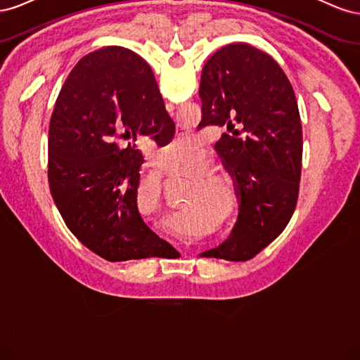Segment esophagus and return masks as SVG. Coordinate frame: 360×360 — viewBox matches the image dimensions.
Masks as SVG:
<instances>
[{
	"label": "esophagus",
	"mask_w": 360,
	"mask_h": 360,
	"mask_svg": "<svg viewBox=\"0 0 360 360\" xmlns=\"http://www.w3.org/2000/svg\"><path fill=\"white\" fill-rule=\"evenodd\" d=\"M167 110H168V111H169V112H171V111H172V110H174V105H172V103H169V102H168V103H167Z\"/></svg>",
	"instance_id": "esophagus-1"
}]
</instances>
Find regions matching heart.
I'll list each match as a JSON object with an SVG mask.
<instances>
[{
    "label": "heart",
    "mask_w": 360,
    "mask_h": 360,
    "mask_svg": "<svg viewBox=\"0 0 360 360\" xmlns=\"http://www.w3.org/2000/svg\"><path fill=\"white\" fill-rule=\"evenodd\" d=\"M192 144H193V138L192 136H189V138H184V136L176 138V139L172 141L171 147L165 151V156L172 155L174 156V163H177L180 160V156L183 153V150L186 148V147H192ZM167 226H168L169 231H177L176 222H168Z\"/></svg>",
    "instance_id": "b5f03b06"
}]
</instances>
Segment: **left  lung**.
I'll use <instances>...</instances> for the list:
<instances>
[{"label":"left lung","mask_w":360,"mask_h":360,"mask_svg":"<svg viewBox=\"0 0 360 360\" xmlns=\"http://www.w3.org/2000/svg\"><path fill=\"white\" fill-rule=\"evenodd\" d=\"M201 123L231 130L216 143L242 197L226 242L202 255L248 261L285 230L299 197L303 135L296 96L269 53L233 43L201 73Z\"/></svg>","instance_id":"left-lung-1"}]
</instances>
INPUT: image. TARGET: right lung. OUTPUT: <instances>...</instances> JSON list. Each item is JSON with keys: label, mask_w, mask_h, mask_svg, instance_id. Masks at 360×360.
<instances>
[{"label": "right lung", "mask_w": 360, "mask_h": 360, "mask_svg": "<svg viewBox=\"0 0 360 360\" xmlns=\"http://www.w3.org/2000/svg\"><path fill=\"white\" fill-rule=\"evenodd\" d=\"M174 132L153 72L132 51H94L64 81L49 123V191L72 234L106 261L174 252L136 207V139L165 144Z\"/></svg>", "instance_id": "right-lung-1"}]
</instances>
